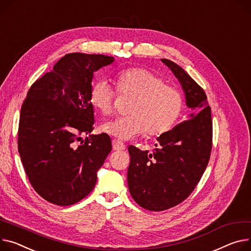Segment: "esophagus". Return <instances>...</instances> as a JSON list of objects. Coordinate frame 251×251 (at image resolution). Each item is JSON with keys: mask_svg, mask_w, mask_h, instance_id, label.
<instances>
[{"mask_svg": "<svg viewBox=\"0 0 251 251\" xmlns=\"http://www.w3.org/2000/svg\"><path fill=\"white\" fill-rule=\"evenodd\" d=\"M112 145H113V149H114V150H124V149H125V144L122 143V142L119 141V140L114 139V140L112 141Z\"/></svg>", "mask_w": 251, "mask_h": 251, "instance_id": "obj_1", "label": "esophagus"}]
</instances>
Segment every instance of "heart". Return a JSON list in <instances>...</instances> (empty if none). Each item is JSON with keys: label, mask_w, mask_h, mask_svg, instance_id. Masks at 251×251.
I'll return each mask as SVG.
<instances>
[{"label": "heart", "mask_w": 251, "mask_h": 251, "mask_svg": "<svg viewBox=\"0 0 251 251\" xmlns=\"http://www.w3.org/2000/svg\"><path fill=\"white\" fill-rule=\"evenodd\" d=\"M115 86L119 94L134 98L128 116L117 117L105 122L101 130L119 140H130L146 133L159 136L170 131L183 109L180 92L164 85V80L143 68H130L115 76ZM91 105L103 115L113 111L115 92L106 80H98L90 91Z\"/></svg>", "instance_id": "b5f03b06"}]
</instances>
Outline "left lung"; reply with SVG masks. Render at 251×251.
<instances>
[{
	"label": "left lung",
	"instance_id": "8db88e82",
	"mask_svg": "<svg viewBox=\"0 0 251 251\" xmlns=\"http://www.w3.org/2000/svg\"><path fill=\"white\" fill-rule=\"evenodd\" d=\"M161 61L178 79L191 109L187 120L157 137L152 153L130 145L129 192L149 211H163L181 203L201 179L212 149V118L204 90L179 65Z\"/></svg>",
	"mask_w": 251,
	"mask_h": 251
}]
</instances>
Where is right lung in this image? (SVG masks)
Here are the masks:
<instances>
[{"label": "right lung", "mask_w": 251, "mask_h": 251, "mask_svg": "<svg viewBox=\"0 0 251 251\" xmlns=\"http://www.w3.org/2000/svg\"><path fill=\"white\" fill-rule=\"evenodd\" d=\"M113 61L103 54L69 53L28 91L18 150L33 189L50 203L70 206L87 197L112 150L109 135L91 134L89 95L94 73ZM81 134L89 137L78 145Z\"/></svg>", "instance_id": "add662e5"}]
</instances>
